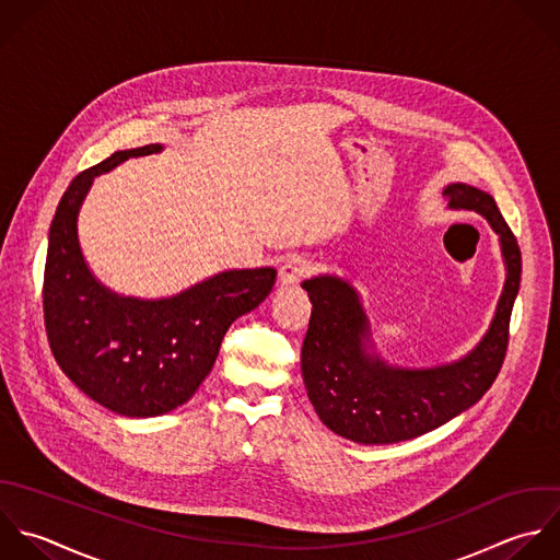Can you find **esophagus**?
I'll return each mask as SVG.
<instances>
[{"mask_svg": "<svg viewBox=\"0 0 560 560\" xmlns=\"http://www.w3.org/2000/svg\"><path fill=\"white\" fill-rule=\"evenodd\" d=\"M307 272H310V261L301 255H292L279 268V283L281 285H294L301 279H305Z\"/></svg>", "mask_w": 560, "mask_h": 560, "instance_id": "1", "label": "esophagus"}]
</instances>
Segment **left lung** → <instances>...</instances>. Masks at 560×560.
<instances>
[{
    "label": "left lung",
    "mask_w": 560,
    "mask_h": 560,
    "mask_svg": "<svg viewBox=\"0 0 560 560\" xmlns=\"http://www.w3.org/2000/svg\"><path fill=\"white\" fill-rule=\"evenodd\" d=\"M452 209L478 211L500 235L506 283L480 345L458 362L434 369L388 366L369 353L371 331L358 292L323 275L303 281L312 301L301 349L307 397L320 421L353 443L410 441L452 421L493 386L509 349V327L522 281V250L491 194L454 183L443 191Z\"/></svg>",
    "instance_id": "left-lung-1"
}]
</instances>
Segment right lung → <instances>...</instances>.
Masks as SVG:
<instances>
[{
	"instance_id": "1",
	"label": "right lung",
	"mask_w": 560,
	"mask_h": 560,
	"mask_svg": "<svg viewBox=\"0 0 560 560\" xmlns=\"http://www.w3.org/2000/svg\"><path fill=\"white\" fill-rule=\"evenodd\" d=\"M159 143L113 152L62 194L47 242L43 318L62 373L93 401L124 417H159L187 404L218 358L231 323L255 310L275 268L226 270L176 296L141 301L104 288L78 244V211L102 172Z\"/></svg>"
}]
</instances>
